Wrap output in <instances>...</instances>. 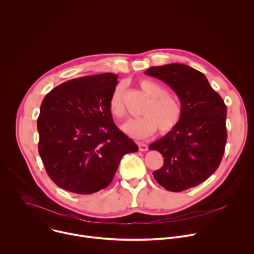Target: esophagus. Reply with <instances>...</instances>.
Masks as SVG:
<instances>
[{"instance_id": "34e87169", "label": "esophagus", "mask_w": 254, "mask_h": 254, "mask_svg": "<svg viewBox=\"0 0 254 254\" xmlns=\"http://www.w3.org/2000/svg\"><path fill=\"white\" fill-rule=\"evenodd\" d=\"M137 146H138V150L140 151V152H146V151H148V146L147 144H144V143H142V142H137Z\"/></svg>"}]
</instances>
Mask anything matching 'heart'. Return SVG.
Returning <instances> with one entry per match:
<instances>
[{
	"mask_svg": "<svg viewBox=\"0 0 254 254\" xmlns=\"http://www.w3.org/2000/svg\"><path fill=\"white\" fill-rule=\"evenodd\" d=\"M138 85L151 99L143 108V117L125 123L122 126L123 131L134 138L149 137L158 127L164 134L172 131L182 118V106L179 100L174 95L166 93V88L155 80L142 78ZM124 93L125 84L119 83L110 99V110L117 119L126 116Z\"/></svg>",
	"mask_w": 254,
	"mask_h": 254,
	"instance_id": "b5f03b06",
	"label": "heart"
}]
</instances>
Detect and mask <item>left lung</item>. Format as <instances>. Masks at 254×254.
Returning a JSON list of instances; mask_svg holds the SVG:
<instances>
[{"label": "left lung", "instance_id": "left-lung-1", "mask_svg": "<svg viewBox=\"0 0 254 254\" xmlns=\"http://www.w3.org/2000/svg\"><path fill=\"white\" fill-rule=\"evenodd\" d=\"M144 73L167 83L182 106L179 125L149 147L165 158L154 178L172 192L195 187L221 163L227 140L226 105L202 72L188 65L153 66Z\"/></svg>", "mask_w": 254, "mask_h": 254}]
</instances>
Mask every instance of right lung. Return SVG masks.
<instances>
[{"instance_id": "1", "label": "right lung", "mask_w": 254, "mask_h": 254, "mask_svg": "<svg viewBox=\"0 0 254 254\" xmlns=\"http://www.w3.org/2000/svg\"><path fill=\"white\" fill-rule=\"evenodd\" d=\"M118 77L102 73L68 80L41 103L39 154L51 180L66 191L86 195L104 189L122 158L138 150L110 110Z\"/></svg>"}]
</instances>
